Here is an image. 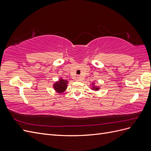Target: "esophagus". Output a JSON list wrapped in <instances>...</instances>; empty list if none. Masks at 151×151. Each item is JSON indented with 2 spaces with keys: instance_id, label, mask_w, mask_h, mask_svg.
<instances>
[{
  "instance_id": "obj_1",
  "label": "esophagus",
  "mask_w": 151,
  "mask_h": 151,
  "mask_svg": "<svg viewBox=\"0 0 151 151\" xmlns=\"http://www.w3.org/2000/svg\"><path fill=\"white\" fill-rule=\"evenodd\" d=\"M75 80H76V81H81V77H77Z\"/></svg>"
}]
</instances>
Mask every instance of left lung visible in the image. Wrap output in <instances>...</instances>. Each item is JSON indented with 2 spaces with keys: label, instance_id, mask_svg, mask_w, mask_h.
<instances>
[{
  "label": "left lung",
  "instance_id": "left-lung-1",
  "mask_svg": "<svg viewBox=\"0 0 151 151\" xmlns=\"http://www.w3.org/2000/svg\"><path fill=\"white\" fill-rule=\"evenodd\" d=\"M91 89H92L93 90H94V91H98L99 89H100V88H99V86H96L95 85V84L94 83H92L91 84Z\"/></svg>",
  "mask_w": 151,
  "mask_h": 151
}]
</instances>
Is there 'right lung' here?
Returning <instances> with one entry per match:
<instances>
[{"label":"right lung","instance_id":"1","mask_svg":"<svg viewBox=\"0 0 151 151\" xmlns=\"http://www.w3.org/2000/svg\"><path fill=\"white\" fill-rule=\"evenodd\" d=\"M68 81L60 78L58 81L55 82L53 85L55 91L59 94H61L64 92L67 88Z\"/></svg>","mask_w":151,"mask_h":151}]
</instances>
